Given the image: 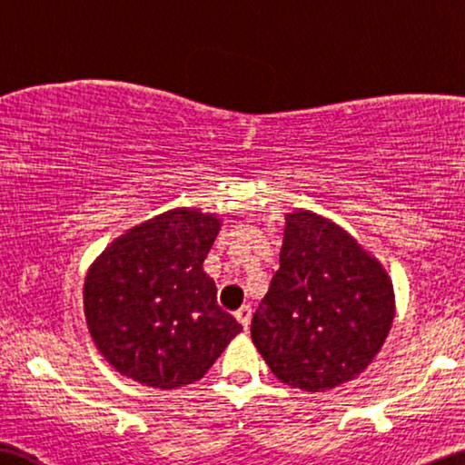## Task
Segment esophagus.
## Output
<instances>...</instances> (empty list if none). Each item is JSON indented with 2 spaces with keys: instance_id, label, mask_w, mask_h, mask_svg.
I'll list each match as a JSON object with an SVG mask.
<instances>
[{
  "instance_id": "34e87169",
  "label": "esophagus",
  "mask_w": 465,
  "mask_h": 465,
  "mask_svg": "<svg viewBox=\"0 0 465 465\" xmlns=\"http://www.w3.org/2000/svg\"><path fill=\"white\" fill-rule=\"evenodd\" d=\"M251 317H252V309L248 307V304H244L238 313H235V320H238L242 323V328L248 330V325H251Z\"/></svg>"
}]
</instances>
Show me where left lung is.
Wrapping results in <instances>:
<instances>
[{
  "label": "left lung",
  "mask_w": 465,
  "mask_h": 465,
  "mask_svg": "<svg viewBox=\"0 0 465 465\" xmlns=\"http://www.w3.org/2000/svg\"><path fill=\"white\" fill-rule=\"evenodd\" d=\"M392 320L382 262L334 221L286 213L280 269L251 325L273 376L304 392L351 382L382 349Z\"/></svg>",
  "instance_id": "8db88e82"
}]
</instances>
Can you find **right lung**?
<instances>
[{"mask_svg":"<svg viewBox=\"0 0 465 465\" xmlns=\"http://www.w3.org/2000/svg\"><path fill=\"white\" fill-rule=\"evenodd\" d=\"M219 230V214L179 206L131 227L92 262L85 322L123 376L161 391L193 384L242 331L203 269Z\"/></svg>","mask_w":465,"mask_h":465,"instance_id":"obj_1","label":"right lung"}]
</instances>
